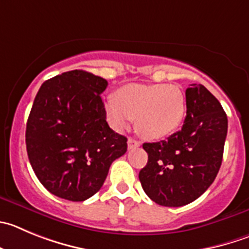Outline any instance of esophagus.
<instances>
[{
  "instance_id": "obj_1",
  "label": "esophagus",
  "mask_w": 249,
  "mask_h": 249,
  "mask_svg": "<svg viewBox=\"0 0 249 249\" xmlns=\"http://www.w3.org/2000/svg\"><path fill=\"white\" fill-rule=\"evenodd\" d=\"M128 149H134V148H138L139 145H141V143H139L138 141H136V139L133 138H128Z\"/></svg>"
}]
</instances>
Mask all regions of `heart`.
<instances>
[{
	"mask_svg": "<svg viewBox=\"0 0 249 249\" xmlns=\"http://www.w3.org/2000/svg\"><path fill=\"white\" fill-rule=\"evenodd\" d=\"M106 112L113 126L122 129L136 118L139 133L160 139L176 131L186 112V98L177 85L127 84L106 101Z\"/></svg>",
	"mask_w": 249,
	"mask_h": 249,
	"instance_id": "heart-1",
	"label": "heart"
}]
</instances>
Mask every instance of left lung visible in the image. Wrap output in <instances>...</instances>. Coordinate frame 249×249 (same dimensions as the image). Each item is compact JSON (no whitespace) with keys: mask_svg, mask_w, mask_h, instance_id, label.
<instances>
[{"mask_svg":"<svg viewBox=\"0 0 249 249\" xmlns=\"http://www.w3.org/2000/svg\"><path fill=\"white\" fill-rule=\"evenodd\" d=\"M183 126L166 141L144 143L148 162L139 172L142 187L162 207H182L199 198L214 182L222 161L227 116L202 84L186 90Z\"/></svg>","mask_w":249,"mask_h":249,"instance_id":"1","label":"left lung"}]
</instances>
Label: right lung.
I'll return each instance as SVG.
<instances>
[{
	"label": "right lung",
	"instance_id": "add662e5",
	"mask_svg": "<svg viewBox=\"0 0 249 249\" xmlns=\"http://www.w3.org/2000/svg\"><path fill=\"white\" fill-rule=\"evenodd\" d=\"M107 80L70 71L42 83L27 122L28 158L42 186L56 197L83 202L103 187L127 138L106 122L100 94Z\"/></svg>",
	"mask_w": 249,
	"mask_h": 249
}]
</instances>
